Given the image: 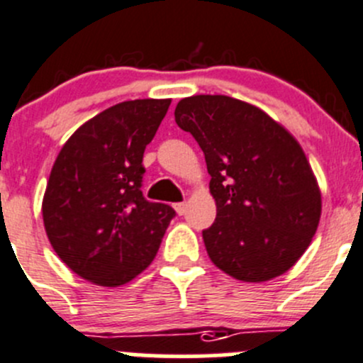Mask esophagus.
Returning a JSON list of instances; mask_svg holds the SVG:
<instances>
[{"label":"esophagus","instance_id":"obj_1","mask_svg":"<svg viewBox=\"0 0 363 363\" xmlns=\"http://www.w3.org/2000/svg\"><path fill=\"white\" fill-rule=\"evenodd\" d=\"M174 208H175V212H177L179 216H182V214H184V212H186V208H188V203H186V202L175 203Z\"/></svg>","mask_w":363,"mask_h":363}]
</instances>
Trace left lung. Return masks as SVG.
Masks as SVG:
<instances>
[{"mask_svg":"<svg viewBox=\"0 0 363 363\" xmlns=\"http://www.w3.org/2000/svg\"><path fill=\"white\" fill-rule=\"evenodd\" d=\"M175 123L199 142L211 175L216 221L203 242L212 263L244 283L288 272L321 218L320 186L296 138L262 108L225 94L182 98Z\"/></svg>","mask_w":363,"mask_h":363,"instance_id":"left-lung-1","label":"left lung"}]
</instances>
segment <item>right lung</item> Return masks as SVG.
Returning <instances> with one entry per match:
<instances>
[{"mask_svg": "<svg viewBox=\"0 0 363 363\" xmlns=\"http://www.w3.org/2000/svg\"><path fill=\"white\" fill-rule=\"evenodd\" d=\"M170 101L113 105L77 128L54 161L43 226L56 255L89 283L116 288L144 272L175 216L140 191L145 145Z\"/></svg>", "mask_w": 363, "mask_h": 363, "instance_id": "obj_1", "label": "right lung"}]
</instances>
